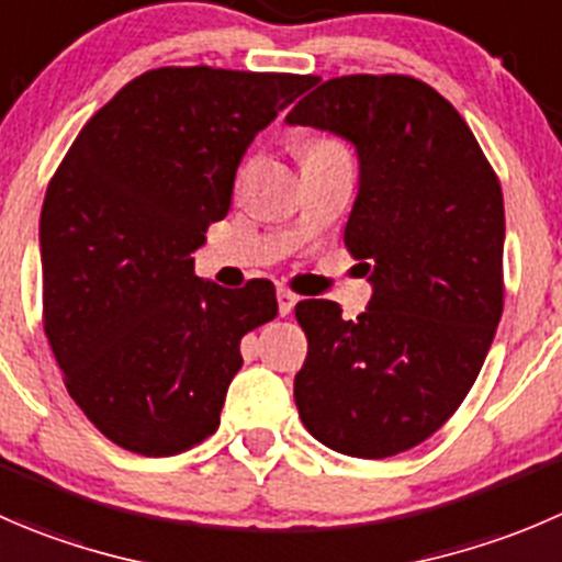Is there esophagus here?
Instances as JSON below:
<instances>
[{
	"label": "esophagus",
	"mask_w": 562,
	"mask_h": 562,
	"mask_svg": "<svg viewBox=\"0 0 562 562\" xmlns=\"http://www.w3.org/2000/svg\"><path fill=\"white\" fill-rule=\"evenodd\" d=\"M299 302V296L296 293H291L288 291V288H280V291H277V307H280V315H288L293 310V304Z\"/></svg>",
	"instance_id": "obj_1"
}]
</instances>
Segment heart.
I'll use <instances>...</instances> for the list:
<instances>
[{
    "instance_id": "obj_1",
    "label": "heart",
    "mask_w": 562,
    "mask_h": 562,
    "mask_svg": "<svg viewBox=\"0 0 562 562\" xmlns=\"http://www.w3.org/2000/svg\"><path fill=\"white\" fill-rule=\"evenodd\" d=\"M335 150H342V148H340V145L329 143V139H315V143L304 145V159H307V156H318V154H335ZM247 167L249 165H244L241 178H244V172H247Z\"/></svg>"
}]
</instances>
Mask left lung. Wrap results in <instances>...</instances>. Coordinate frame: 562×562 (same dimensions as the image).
Wrapping results in <instances>:
<instances>
[{"instance_id": "obj_1", "label": "left lung", "mask_w": 562, "mask_h": 562, "mask_svg": "<svg viewBox=\"0 0 562 562\" xmlns=\"http://www.w3.org/2000/svg\"><path fill=\"white\" fill-rule=\"evenodd\" d=\"M288 125L353 145L359 189L346 247L373 296L304 299L307 359L299 417L326 448L390 459L417 448L461 406L503 315V189L453 103L412 76H340L288 112Z\"/></svg>"}]
</instances>
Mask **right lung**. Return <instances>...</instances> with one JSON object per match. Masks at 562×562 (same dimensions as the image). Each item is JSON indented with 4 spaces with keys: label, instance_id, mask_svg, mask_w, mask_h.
Segmentation results:
<instances>
[{
    "label": "right lung",
    "instance_id": "1",
    "mask_svg": "<svg viewBox=\"0 0 562 562\" xmlns=\"http://www.w3.org/2000/svg\"><path fill=\"white\" fill-rule=\"evenodd\" d=\"M315 76L159 68L98 109L41 211L43 329L92 426L139 456L220 428L241 337L277 315L274 285L222 288L192 252L227 216L244 154Z\"/></svg>",
    "mask_w": 562,
    "mask_h": 562
}]
</instances>
